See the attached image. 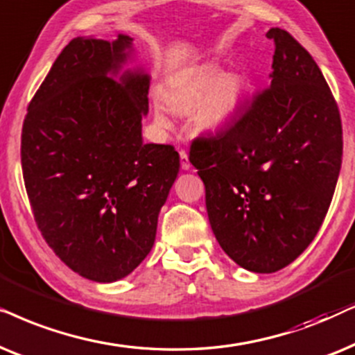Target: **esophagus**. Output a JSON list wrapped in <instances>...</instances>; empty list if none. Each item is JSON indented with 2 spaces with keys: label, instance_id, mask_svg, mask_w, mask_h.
<instances>
[{
  "label": "esophagus",
  "instance_id": "obj_1",
  "mask_svg": "<svg viewBox=\"0 0 355 355\" xmlns=\"http://www.w3.org/2000/svg\"><path fill=\"white\" fill-rule=\"evenodd\" d=\"M180 165H182L183 170H190V167H191L187 150H183V149H180Z\"/></svg>",
  "mask_w": 355,
  "mask_h": 355
}]
</instances>
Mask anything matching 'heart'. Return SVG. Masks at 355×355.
Here are the masks:
<instances>
[{
	"mask_svg": "<svg viewBox=\"0 0 355 355\" xmlns=\"http://www.w3.org/2000/svg\"><path fill=\"white\" fill-rule=\"evenodd\" d=\"M162 98L170 112L195 110L196 125L206 133H220L240 116L247 98V79L235 71L222 73L214 66L191 69L165 83ZM153 116L159 130H170L168 113L162 103H154Z\"/></svg>",
	"mask_w": 355,
	"mask_h": 355,
	"instance_id": "1",
	"label": "heart"
}]
</instances>
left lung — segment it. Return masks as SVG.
I'll return each mask as SVG.
<instances>
[{
    "mask_svg": "<svg viewBox=\"0 0 355 355\" xmlns=\"http://www.w3.org/2000/svg\"><path fill=\"white\" fill-rule=\"evenodd\" d=\"M266 37L274 42L268 91L225 133L190 149L216 240L259 274L286 268L311 243L343 162L341 116L318 64L279 27Z\"/></svg>",
    "mask_w": 355,
    "mask_h": 355,
    "instance_id": "obj_1",
    "label": "left lung"
}]
</instances>
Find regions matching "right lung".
Listing matches in <instances>:
<instances>
[{
    "label": "right lung",
    "mask_w": 355,
    "mask_h": 355,
    "mask_svg": "<svg viewBox=\"0 0 355 355\" xmlns=\"http://www.w3.org/2000/svg\"><path fill=\"white\" fill-rule=\"evenodd\" d=\"M130 35L76 37L27 108L21 162L42 235L66 266L115 282L154 247L180 155L144 144L150 76Z\"/></svg>",
    "instance_id": "1"
}]
</instances>
